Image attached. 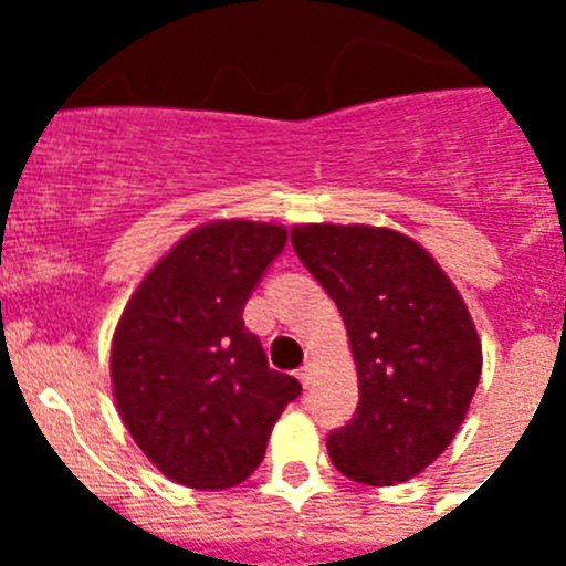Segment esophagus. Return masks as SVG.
Masks as SVG:
<instances>
[{
	"label": "esophagus",
	"mask_w": 566,
	"mask_h": 566,
	"mask_svg": "<svg viewBox=\"0 0 566 566\" xmlns=\"http://www.w3.org/2000/svg\"><path fill=\"white\" fill-rule=\"evenodd\" d=\"M297 377H300V382H303V388H308V385H312V379H314V363H312V359H308V363L300 368Z\"/></svg>",
	"instance_id": "34e87169"
}]
</instances>
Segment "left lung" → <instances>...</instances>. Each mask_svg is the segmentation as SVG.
<instances>
[{"mask_svg":"<svg viewBox=\"0 0 566 566\" xmlns=\"http://www.w3.org/2000/svg\"><path fill=\"white\" fill-rule=\"evenodd\" d=\"M292 247L337 303L357 363V411L328 433L334 468L374 488L417 476L476 394L482 343L468 306L437 260L394 229L308 223Z\"/></svg>","mask_w":566,"mask_h":566,"instance_id":"8db88e82","label":"left lung"}]
</instances>
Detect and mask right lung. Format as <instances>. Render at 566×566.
<instances>
[{"label":"right lung","mask_w":566,"mask_h":566,"mask_svg":"<svg viewBox=\"0 0 566 566\" xmlns=\"http://www.w3.org/2000/svg\"><path fill=\"white\" fill-rule=\"evenodd\" d=\"M286 229L214 221L189 232L135 289L115 328L113 391L144 457L195 490L234 488L266 457L300 382L269 368L243 306Z\"/></svg>","instance_id":"add662e5"}]
</instances>
